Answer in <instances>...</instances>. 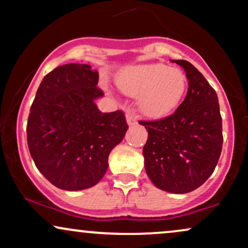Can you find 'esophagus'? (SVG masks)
Returning <instances> with one entry per match:
<instances>
[{"label": "esophagus", "mask_w": 248, "mask_h": 248, "mask_svg": "<svg viewBox=\"0 0 248 248\" xmlns=\"http://www.w3.org/2000/svg\"><path fill=\"white\" fill-rule=\"evenodd\" d=\"M126 120H127V124L129 127H134L138 124V119H136L133 114H130V113H127Z\"/></svg>", "instance_id": "1"}]
</instances>
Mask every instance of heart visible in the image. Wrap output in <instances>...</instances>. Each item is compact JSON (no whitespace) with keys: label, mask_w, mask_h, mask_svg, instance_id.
I'll list each match as a JSON object with an SVG mask.
<instances>
[{"label":"heart","mask_w":248,"mask_h":248,"mask_svg":"<svg viewBox=\"0 0 248 248\" xmlns=\"http://www.w3.org/2000/svg\"><path fill=\"white\" fill-rule=\"evenodd\" d=\"M122 93L138 98L139 110L150 119L166 118L172 113L186 91V77L178 69L164 64L132 65L115 77Z\"/></svg>","instance_id":"1"}]
</instances>
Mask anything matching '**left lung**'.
I'll return each instance as SVG.
<instances>
[{
	"instance_id": "obj_1",
	"label": "left lung",
	"mask_w": 248,
	"mask_h": 248,
	"mask_svg": "<svg viewBox=\"0 0 248 248\" xmlns=\"http://www.w3.org/2000/svg\"><path fill=\"white\" fill-rule=\"evenodd\" d=\"M171 62L186 71L189 88L172 115L157 121H140L148 132L144 169L158 189L187 193L205 183L217 166L223 126L217 93L204 76L191 62Z\"/></svg>"
}]
</instances>
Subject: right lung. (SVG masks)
I'll return each instance as SVG.
<instances>
[{"instance_id": "obj_1", "label": "right lung", "mask_w": 248, "mask_h": 248, "mask_svg": "<svg viewBox=\"0 0 248 248\" xmlns=\"http://www.w3.org/2000/svg\"><path fill=\"white\" fill-rule=\"evenodd\" d=\"M98 71L66 64L43 78L30 108L27 139L37 169L67 191L94 186L108 169V156L128 129L124 112L101 113Z\"/></svg>"}]
</instances>
